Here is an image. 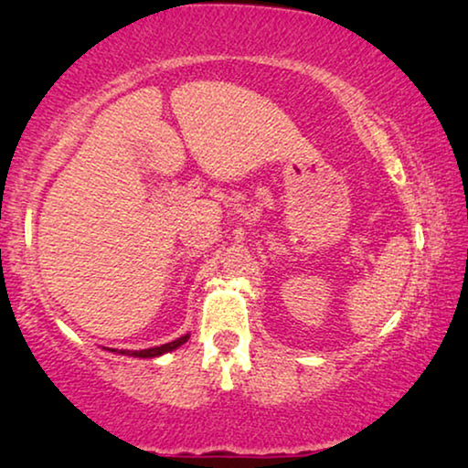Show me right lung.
<instances>
[{"label":"right lung","mask_w":468,"mask_h":468,"mask_svg":"<svg viewBox=\"0 0 468 468\" xmlns=\"http://www.w3.org/2000/svg\"><path fill=\"white\" fill-rule=\"evenodd\" d=\"M187 338H189V335H185V336L176 338V341H172V343L159 345V347H151V349H140V351H127V349H121V351L108 349V351H117V354H121V356H132V357H157V356L168 354V351L178 349L183 343H187Z\"/></svg>","instance_id":"1"}]
</instances>
